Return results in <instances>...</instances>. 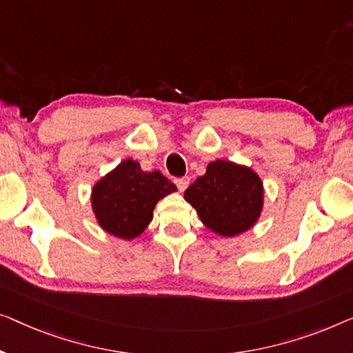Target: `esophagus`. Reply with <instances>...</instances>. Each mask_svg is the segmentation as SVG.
Wrapping results in <instances>:
<instances>
[{
  "label": "esophagus",
  "instance_id": "obj_1",
  "mask_svg": "<svg viewBox=\"0 0 353 353\" xmlns=\"http://www.w3.org/2000/svg\"><path fill=\"white\" fill-rule=\"evenodd\" d=\"M174 182H176V185L179 188V192H183L188 187V182H190V179H188V177H179V179H176Z\"/></svg>",
  "mask_w": 353,
  "mask_h": 353
}]
</instances>
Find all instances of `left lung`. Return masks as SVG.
I'll return each instance as SVG.
<instances>
[{
    "mask_svg": "<svg viewBox=\"0 0 353 353\" xmlns=\"http://www.w3.org/2000/svg\"><path fill=\"white\" fill-rule=\"evenodd\" d=\"M203 224L224 236H235L254 225L262 210V182L251 170L216 160L206 174L183 193Z\"/></svg>",
    "mask_w": 353,
    "mask_h": 353,
    "instance_id": "1",
    "label": "left lung"
}]
</instances>
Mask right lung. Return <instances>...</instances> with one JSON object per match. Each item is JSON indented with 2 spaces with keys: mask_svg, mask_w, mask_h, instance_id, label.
Segmentation results:
<instances>
[{
  "mask_svg": "<svg viewBox=\"0 0 353 353\" xmlns=\"http://www.w3.org/2000/svg\"><path fill=\"white\" fill-rule=\"evenodd\" d=\"M176 190L160 171L145 172L126 160L94 185L92 210L103 230L132 240L150 224L157 203Z\"/></svg>",
  "mask_w": 353,
  "mask_h": 353,
  "instance_id": "1",
  "label": "right lung"
}]
</instances>
